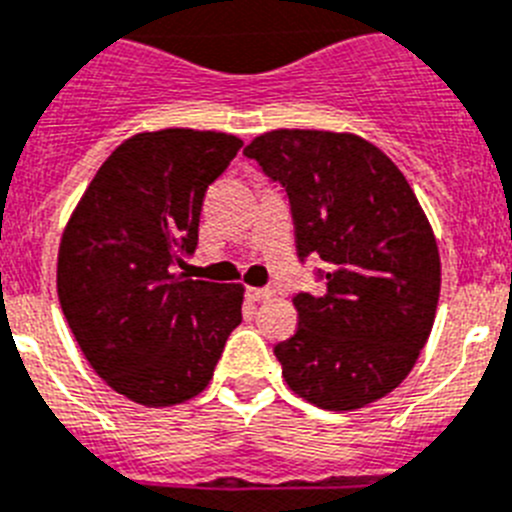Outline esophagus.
I'll return each mask as SVG.
<instances>
[{
    "label": "esophagus",
    "instance_id": "1",
    "mask_svg": "<svg viewBox=\"0 0 512 512\" xmlns=\"http://www.w3.org/2000/svg\"><path fill=\"white\" fill-rule=\"evenodd\" d=\"M273 296V291L270 288H247V299L250 301H265Z\"/></svg>",
    "mask_w": 512,
    "mask_h": 512
}]
</instances>
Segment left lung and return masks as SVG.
<instances>
[{
    "label": "left lung",
    "mask_w": 512,
    "mask_h": 512,
    "mask_svg": "<svg viewBox=\"0 0 512 512\" xmlns=\"http://www.w3.org/2000/svg\"><path fill=\"white\" fill-rule=\"evenodd\" d=\"M244 157L281 185L301 262H324V293L293 296L299 330L273 348L283 379L322 410L386 397L428 342L441 293L438 244L415 193L353 133L283 128L257 136Z\"/></svg>",
    "instance_id": "8db88e82"
}]
</instances>
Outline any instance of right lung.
I'll use <instances>...</instances> for the list:
<instances>
[{
	"mask_svg": "<svg viewBox=\"0 0 512 512\" xmlns=\"http://www.w3.org/2000/svg\"><path fill=\"white\" fill-rule=\"evenodd\" d=\"M242 149L229 133L164 128L121 144L64 231L59 301L84 358L149 407L208 386L242 322V286L177 268L198 247L203 195Z\"/></svg>",
	"mask_w": 512,
	"mask_h": 512,
	"instance_id": "1",
	"label": "right lung"
}]
</instances>
